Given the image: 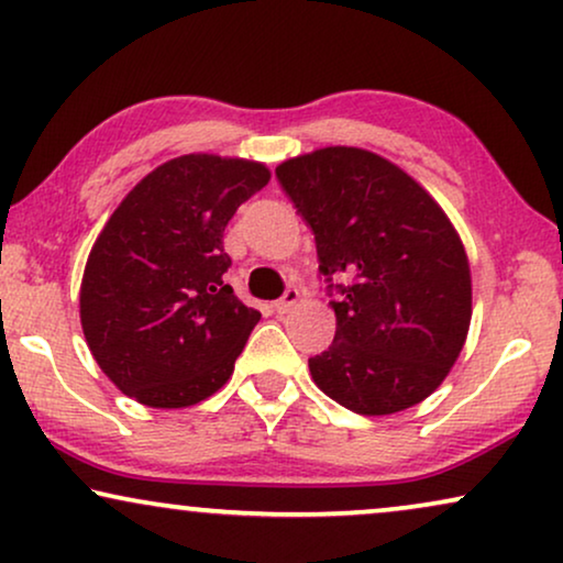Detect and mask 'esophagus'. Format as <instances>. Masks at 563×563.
<instances>
[{
	"instance_id": "34e87169",
	"label": "esophagus",
	"mask_w": 563,
	"mask_h": 563,
	"mask_svg": "<svg viewBox=\"0 0 563 563\" xmlns=\"http://www.w3.org/2000/svg\"><path fill=\"white\" fill-rule=\"evenodd\" d=\"M298 298H301L298 288H288L286 294H283V298H277V301H275V311L277 313H288L298 303Z\"/></svg>"
}]
</instances>
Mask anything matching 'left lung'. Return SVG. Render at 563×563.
I'll list each match as a JSON object with an SVG mask.
<instances>
[{
  "label": "left lung",
  "instance_id": "1",
  "mask_svg": "<svg viewBox=\"0 0 563 563\" xmlns=\"http://www.w3.org/2000/svg\"><path fill=\"white\" fill-rule=\"evenodd\" d=\"M275 175L313 231L329 294L336 290L334 342L309 357L313 384L365 417L424 401L471 324V267L451 219L415 177L365 148H317Z\"/></svg>",
  "mask_w": 563,
  "mask_h": 563
}]
</instances>
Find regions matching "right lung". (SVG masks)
I'll list each match as a JSON object with an SVG mask.
<instances>
[{"instance_id":"obj_1","label":"right lung","mask_w":563,"mask_h":563,"mask_svg":"<svg viewBox=\"0 0 563 563\" xmlns=\"http://www.w3.org/2000/svg\"><path fill=\"white\" fill-rule=\"evenodd\" d=\"M269 183L262 162L185 154L120 200L87 257L81 332L104 376L154 409L227 384L260 311L223 283V229Z\"/></svg>"}]
</instances>
